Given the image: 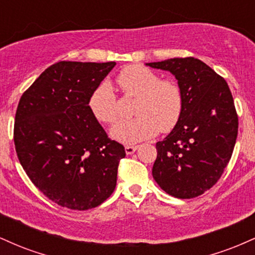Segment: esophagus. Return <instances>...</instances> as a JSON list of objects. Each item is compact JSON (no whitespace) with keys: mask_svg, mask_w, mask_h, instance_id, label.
I'll return each instance as SVG.
<instances>
[{"mask_svg":"<svg viewBox=\"0 0 255 255\" xmlns=\"http://www.w3.org/2000/svg\"><path fill=\"white\" fill-rule=\"evenodd\" d=\"M136 148H137V146H131V145H127L125 147V151H126V153L127 154H131V153H134V152L136 151Z\"/></svg>","mask_w":255,"mask_h":255,"instance_id":"34e87169","label":"esophagus"}]
</instances>
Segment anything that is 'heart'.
<instances>
[{"label":"heart","mask_w":255,"mask_h":255,"mask_svg":"<svg viewBox=\"0 0 255 255\" xmlns=\"http://www.w3.org/2000/svg\"><path fill=\"white\" fill-rule=\"evenodd\" d=\"M116 84L126 97H134V119L114 126L111 135L119 141L133 144L154 136L158 131L169 133L180 122L184 97L181 85L174 79H162L147 67L127 66L116 77ZM89 107L98 121L113 125L120 118L119 101L109 83H102L91 93Z\"/></svg>","instance_id":"heart-1"}]
</instances>
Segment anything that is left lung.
<instances>
[{"label": "left lung", "instance_id": "1", "mask_svg": "<svg viewBox=\"0 0 255 255\" xmlns=\"http://www.w3.org/2000/svg\"><path fill=\"white\" fill-rule=\"evenodd\" d=\"M147 66L172 73L184 97L178 125L156 144L152 175L172 197H199L217 183L233 154L239 130L233 95L227 81L198 58L175 57Z\"/></svg>", "mask_w": 255, "mask_h": 255}]
</instances>
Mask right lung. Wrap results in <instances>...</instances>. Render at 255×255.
I'll return each instance as SVG.
<instances>
[{
	"label": "right lung",
	"instance_id": "right-lung-1",
	"mask_svg": "<svg viewBox=\"0 0 255 255\" xmlns=\"http://www.w3.org/2000/svg\"><path fill=\"white\" fill-rule=\"evenodd\" d=\"M115 62L61 61L22 93L15 113L14 145L32 183L71 210H89L116 187L124 145L111 140L91 113V93Z\"/></svg>",
	"mask_w": 255,
	"mask_h": 255
}]
</instances>
